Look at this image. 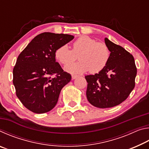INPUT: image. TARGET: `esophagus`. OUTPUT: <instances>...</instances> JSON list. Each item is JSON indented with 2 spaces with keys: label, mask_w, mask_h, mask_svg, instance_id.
Here are the masks:
<instances>
[{
  "label": "esophagus",
  "mask_w": 149,
  "mask_h": 149,
  "mask_svg": "<svg viewBox=\"0 0 149 149\" xmlns=\"http://www.w3.org/2000/svg\"><path fill=\"white\" fill-rule=\"evenodd\" d=\"M77 77L78 76H77V75H72V79H76Z\"/></svg>",
  "instance_id": "esophagus-1"
}]
</instances>
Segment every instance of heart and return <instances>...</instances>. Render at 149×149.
Wrapping results in <instances>:
<instances>
[{
  "instance_id": "1",
  "label": "heart",
  "mask_w": 149,
  "mask_h": 149,
  "mask_svg": "<svg viewBox=\"0 0 149 149\" xmlns=\"http://www.w3.org/2000/svg\"><path fill=\"white\" fill-rule=\"evenodd\" d=\"M78 55L80 61L65 67V71L72 74H83L90 70L98 73L104 68L110 58V50L104 42L97 41L88 36H82L73 44V50L67 45L58 48L55 56L63 64L74 62Z\"/></svg>"
}]
</instances>
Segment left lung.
<instances>
[{"instance_id":"1","label":"left lung","mask_w":149,"mask_h":149,"mask_svg":"<svg viewBox=\"0 0 149 149\" xmlns=\"http://www.w3.org/2000/svg\"><path fill=\"white\" fill-rule=\"evenodd\" d=\"M104 41L110 52L107 65L98 74L85 77L88 101L100 108L114 107L124 101L134 89L137 75L132 55L107 37Z\"/></svg>"}]
</instances>
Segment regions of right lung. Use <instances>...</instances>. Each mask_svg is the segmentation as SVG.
<instances>
[{"label":"right lung","mask_w":149,"mask_h":149,"mask_svg":"<svg viewBox=\"0 0 149 149\" xmlns=\"http://www.w3.org/2000/svg\"><path fill=\"white\" fill-rule=\"evenodd\" d=\"M74 38L71 35L42 33L17 57L13 84L17 98L31 112L42 114L51 110L62 89L71 80V75L56 62L55 52Z\"/></svg>","instance_id":"1"}]
</instances>
